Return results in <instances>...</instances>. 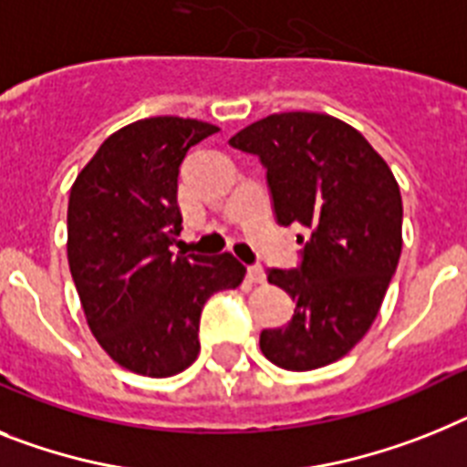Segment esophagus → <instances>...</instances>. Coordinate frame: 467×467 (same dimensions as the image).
I'll list each match as a JSON object with an SVG mask.
<instances>
[{"mask_svg": "<svg viewBox=\"0 0 467 467\" xmlns=\"http://www.w3.org/2000/svg\"><path fill=\"white\" fill-rule=\"evenodd\" d=\"M246 277L254 282V285H264L265 282V270L261 265H249L246 268Z\"/></svg>", "mask_w": 467, "mask_h": 467, "instance_id": "esophagus-1", "label": "esophagus"}]
</instances>
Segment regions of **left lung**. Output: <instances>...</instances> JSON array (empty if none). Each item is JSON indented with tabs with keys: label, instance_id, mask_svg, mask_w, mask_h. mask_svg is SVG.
<instances>
[{
	"label": "left lung",
	"instance_id": "1",
	"mask_svg": "<svg viewBox=\"0 0 467 467\" xmlns=\"http://www.w3.org/2000/svg\"><path fill=\"white\" fill-rule=\"evenodd\" d=\"M230 144L264 161L277 223L311 230L301 268L268 273L296 306L285 327L261 332V351L296 373L330 366L370 330L397 270V178L366 137L327 113H273Z\"/></svg>",
	"mask_w": 467,
	"mask_h": 467
}]
</instances>
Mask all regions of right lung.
Returning a JSON list of instances; mask_svg holds the SVG:
<instances>
[{"label":"right lung","instance_id":"right-lung-1","mask_svg":"<svg viewBox=\"0 0 467 467\" xmlns=\"http://www.w3.org/2000/svg\"><path fill=\"white\" fill-rule=\"evenodd\" d=\"M213 132L197 119L135 120L104 140L70 187L66 249L82 311L99 347L137 375L190 368L206 299L246 275L230 252H171L182 230L180 163Z\"/></svg>","mask_w":467,"mask_h":467}]
</instances>
